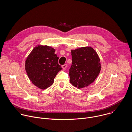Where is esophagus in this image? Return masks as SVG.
I'll list each match as a JSON object with an SVG mask.
<instances>
[{
    "label": "esophagus",
    "instance_id": "obj_1",
    "mask_svg": "<svg viewBox=\"0 0 132 132\" xmlns=\"http://www.w3.org/2000/svg\"><path fill=\"white\" fill-rule=\"evenodd\" d=\"M61 67H62V68L63 70H64V69H65L67 68V64H63V65H62Z\"/></svg>",
    "mask_w": 132,
    "mask_h": 132
}]
</instances>
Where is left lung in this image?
Returning <instances> with one entry per match:
<instances>
[{"instance_id": "8db88e82", "label": "left lung", "mask_w": 132, "mask_h": 132, "mask_svg": "<svg viewBox=\"0 0 132 132\" xmlns=\"http://www.w3.org/2000/svg\"><path fill=\"white\" fill-rule=\"evenodd\" d=\"M71 53L70 82L78 89L87 87L95 80L100 72V58L95 51L89 46L71 50Z\"/></svg>"}]
</instances>
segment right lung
I'll return each mask as SVG.
<instances>
[{
    "mask_svg": "<svg viewBox=\"0 0 132 132\" xmlns=\"http://www.w3.org/2000/svg\"><path fill=\"white\" fill-rule=\"evenodd\" d=\"M55 50L47 45H39L25 61V70L32 83L41 89L52 86L57 73L62 70L58 64Z\"/></svg>",
    "mask_w": 132,
    "mask_h": 132,
    "instance_id": "add662e5",
    "label": "right lung"
}]
</instances>
